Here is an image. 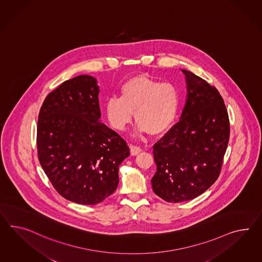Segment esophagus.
<instances>
[{"label": "esophagus", "instance_id": "34e87169", "mask_svg": "<svg viewBox=\"0 0 262 262\" xmlns=\"http://www.w3.org/2000/svg\"><path fill=\"white\" fill-rule=\"evenodd\" d=\"M130 152H131L132 156H136V155L141 153V147H139V146H137V145H131V146H130Z\"/></svg>", "mask_w": 262, "mask_h": 262}]
</instances>
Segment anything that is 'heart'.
<instances>
[{"label": "heart", "mask_w": 262, "mask_h": 262, "mask_svg": "<svg viewBox=\"0 0 262 262\" xmlns=\"http://www.w3.org/2000/svg\"><path fill=\"white\" fill-rule=\"evenodd\" d=\"M181 96L170 82H161L146 76H137L125 81L120 97H111L104 103V112L112 127L123 131L132 121L136 134L149 131L159 135L173 124L179 112Z\"/></svg>", "instance_id": "obj_1"}]
</instances>
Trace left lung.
<instances>
[{
    "label": "left lung",
    "instance_id": "obj_1",
    "mask_svg": "<svg viewBox=\"0 0 262 262\" xmlns=\"http://www.w3.org/2000/svg\"><path fill=\"white\" fill-rule=\"evenodd\" d=\"M187 95L181 118L154 145L156 194L168 202H187L219 178L230 136L227 109L216 88L181 69Z\"/></svg>",
    "mask_w": 262,
    "mask_h": 262
}]
</instances>
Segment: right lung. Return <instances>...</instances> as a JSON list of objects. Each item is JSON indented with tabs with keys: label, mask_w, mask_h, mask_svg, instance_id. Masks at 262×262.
I'll use <instances>...</instances> for the list:
<instances>
[{
	"label": "right lung",
	"mask_w": 262,
	"mask_h": 262,
	"mask_svg": "<svg viewBox=\"0 0 262 262\" xmlns=\"http://www.w3.org/2000/svg\"><path fill=\"white\" fill-rule=\"evenodd\" d=\"M99 88L88 75L62 82L47 95L37 126L47 178L66 200L85 205L114 193L119 167L130 155L125 141L101 122Z\"/></svg>",
	"instance_id": "obj_1"
}]
</instances>
